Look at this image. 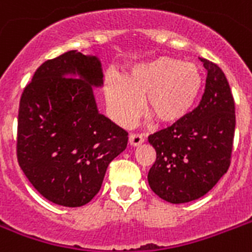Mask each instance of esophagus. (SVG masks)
<instances>
[{"instance_id": "1", "label": "esophagus", "mask_w": 252, "mask_h": 252, "mask_svg": "<svg viewBox=\"0 0 252 252\" xmlns=\"http://www.w3.org/2000/svg\"><path fill=\"white\" fill-rule=\"evenodd\" d=\"M144 143V137L141 134L137 133H132L129 134V144L132 147H139L141 144Z\"/></svg>"}]
</instances>
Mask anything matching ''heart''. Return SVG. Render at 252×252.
<instances>
[{
    "label": "heart",
    "mask_w": 252,
    "mask_h": 252,
    "mask_svg": "<svg viewBox=\"0 0 252 252\" xmlns=\"http://www.w3.org/2000/svg\"><path fill=\"white\" fill-rule=\"evenodd\" d=\"M203 72L194 63L177 58L157 57L137 63L126 78L108 74L104 79V96L115 122L130 126L145 112L161 126H174L189 116L203 88Z\"/></svg>",
    "instance_id": "heart-1"
}]
</instances>
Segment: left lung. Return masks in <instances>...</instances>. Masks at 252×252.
<instances>
[{
    "label": "left lung",
    "mask_w": 252,
    "mask_h": 252,
    "mask_svg": "<svg viewBox=\"0 0 252 252\" xmlns=\"http://www.w3.org/2000/svg\"><path fill=\"white\" fill-rule=\"evenodd\" d=\"M206 86L197 108L178 124L151 134L156 161L148 173L151 189L170 203L201 198L227 172L231 161L235 104L223 71L201 58Z\"/></svg>",
    "instance_id": "8db88e82"
}]
</instances>
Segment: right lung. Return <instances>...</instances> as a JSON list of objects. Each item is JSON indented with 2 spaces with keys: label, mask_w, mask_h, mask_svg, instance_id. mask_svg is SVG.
Masks as SVG:
<instances>
[{
  "label": "right lung",
  "mask_w": 252,
  "mask_h": 252,
  "mask_svg": "<svg viewBox=\"0 0 252 252\" xmlns=\"http://www.w3.org/2000/svg\"><path fill=\"white\" fill-rule=\"evenodd\" d=\"M101 86L100 61L71 50L38 67L22 92L17 158L50 202H90L109 162L126 148L128 133L97 111L92 87Z\"/></svg>",
  "instance_id": "obj_1"
}]
</instances>
